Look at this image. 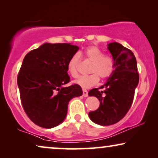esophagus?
I'll return each mask as SVG.
<instances>
[{"instance_id":"esophagus-1","label":"esophagus","mask_w":158,"mask_h":158,"mask_svg":"<svg viewBox=\"0 0 158 158\" xmlns=\"http://www.w3.org/2000/svg\"><path fill=\"white\" fill-rule=\"evenodd\" d=\"M83 96H84V97H88V91H87V90H85V89H83Z\"/></svg>"}]
</instances>
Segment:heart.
<instances>
[{"label":"heart","mask_w":158,"mask_h":158,"mask_svg":"<svg viewBox=\"0 0 158 158\" xmlns=\"http://www.w3.org/2000/svg\"><path fill=\"white\" fill-rule=\"evenodd\" d=\"M84 57L92 62L89 75L81 76L77 80L76 83L83 88H90L96 85L101 79H106L111 76L114 71V61L111 57L105 55L104 52L96 46H89L83 52ZM81 57L79 54H75L68 63V70L73 77L78 76V65Z\"/></svg>","instance_id":"b5f03b06"}]
</instances>
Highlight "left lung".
I'll use <instances>...</instances> for the list:
<instances>
[{"label": "left lung", "instance_id": "1", "mask_svg": "<svg viewBox=\"0 0 158 158\" xmlns=\"http://www.w3.org/2000/svg\"><path fill=\"white\" fill-rule=\"evenodd\" d=\"M108 49L113 57L115 70L104 85L88 93L100 101L98 109L88 115L92 122L101 126L116 124L124 117L132 104L139 79L137 60L130 49L117 42L108 44Z\"/></svg>", "mask_w": 158, "mask_h": 158}]
</instances>
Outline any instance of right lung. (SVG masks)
Wrapping results in <instances>:
<instances>
[{
  "instance_id": "add662e5",
  "label": "right lung",
  "mask_w": 158,
  "mask_h": 158,
  "mask_svg": "<svg viewBox=\"0 0 158 158\" xmlns=\"http://www.w3.org/2000/svg\"><path fill=\"white\" fill-rule=\"evenodd\" d=\"M79 47L66 43L45 44L27 54L17 77L23 110L34 124L46 129L63 122L71 99L81 96L77 84L68 87L69 60Z\"/></svg>"
}]
</instances>
